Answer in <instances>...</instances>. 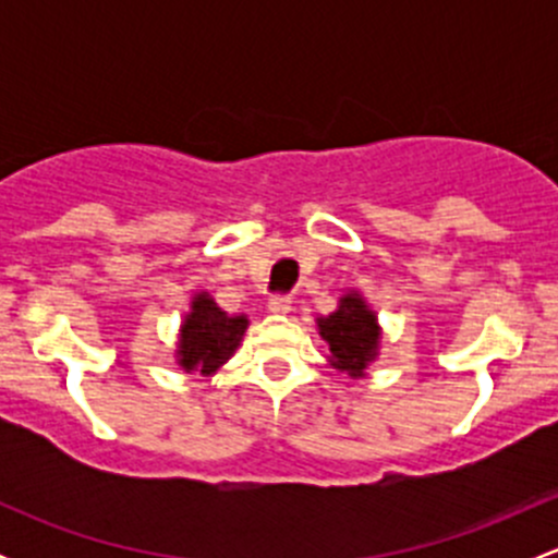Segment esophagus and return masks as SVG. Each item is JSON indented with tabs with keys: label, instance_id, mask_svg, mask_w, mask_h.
I'll list each match as a JSON object with an SVG mask.
<instances>
[{
	"label": "esophagus",
	"instance_id": "34e87169",
	"mask_svg": "<svg viewBox=\"0 0 558 558\" xmlns=\"http://www.w3.org/2000/svg\"><path fill=\"white\" fill-rule=\"evenodd\" d=\"M267 307H269V313L286 315V313L291 311V296H289V294H275V296H269Z\"/></svg>",
	"mask_w": 558,
	"mask_h": 558
}]
</instances>
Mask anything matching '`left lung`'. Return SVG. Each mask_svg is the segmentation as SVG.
Returning a JSON list of instances; mask_svg holds the SVG:
<instances>
[{"mask_svg":"<svg viewBox=\"0 0 558 558\" xmlns=\"http://www.w3.org/2000/svg\"><path fill=\"white\" fill-rule=\"evenodd\" d=\"M320 337L329 345L331 367L362 378L367 364L378 356L380 326L375 313L359 294H345L335 313L318 318Z\"/></svg>","mask_w":558,"mask_h":558,"instance_id":"8db88e82","label":"left lung"}]
</instances>
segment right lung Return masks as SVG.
Returning a JSON list of instances; mask_svg holds the SVG:
<instances>
[{
    "instance_id": "add662e5",
    "label": "right lung",
    "mask_w": 558,
    "mask_h": 558,
    "mask_svg": "<svg viewBox=\"0 0 558 558\" xmlns=\"http://www.w3.org/2000/svg\"><path fill=\"white\" fill-rule=\"evenodd\" d=\"M247 329L245 315H227L207 294H196L191 313L180 326L178 364L191 373L213 375L238 351Z\"/></svg>"
}]
</instances>
